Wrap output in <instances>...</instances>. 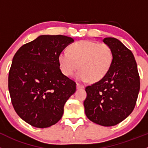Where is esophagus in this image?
Segmentation results:
<instances>
[{
    "mask_svg": "<svg viewBox=\"0 0 148 148\" xmlns=\"http://www.w3.org/2000/svg\"><path fill=\"white\" fill-rule=\"evenodd\" d=\"M77 89H82V88H84V85H82V84H79V83H77Z\"/></svg>",
    "mask_w": 148,
    "mask_h": 148,
    "instance_id": "1",
    "label": "esophagus"
}]
</instances>
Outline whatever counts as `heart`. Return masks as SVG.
I'll list each match as a JSON object with an SVG mask.
<instances>
[{
    "instance_id": "heart-1",
    "label": "heart",
    "mask_w": 148,
    "mask_h": 148,
    "mask_svg": "<svg viewBox=\"0 0 148 148\" xmlns=\"http://www.w3.org/2000/svg\"><path fill=\"white\" fill-rule=\"evenodd\" d=\"M68 51L58 56L60 69L66 77L80 69L77 78L82 82L100 81L108 72L114 59L110 47L95 41H79L70 45Z\"/></svg>"
}]
</instances>
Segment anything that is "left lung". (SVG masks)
Instances as JSON below:
<instances>
[{
	"mask_svg": "<svg viewBox=\"0 0 148 148\" xmlns=\"http://www.w3.org/2000/svg\"><path fill=\"white\" fill-rule=\"evenodd\" d=\"M103 42L112 50V64L102 79L86 87L84 106L90 121L112 127L124 121L134 110L140 91V76L134 55L121 41L106 38Z\"/></svg>",
	"mask_w": 148,
	"mask_h": 148,
	"instance_id": "left-lung-1",
	"label": "left lung"
}]
</instances>
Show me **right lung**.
Returning a JSON list of instances; mask_svg holds the SVG:
<instances>
[{
  "mask_svg": "<svg viewBox=\"0 0 148 148\" xmlns=\"http://www.w3.org/2000/svg\"><path fill=\"white\" fill-rule=\"evenodd\" d=\"M74 42L64 35H40L24 44L13 58L8 74L11 103L18 116L34 127L46 128L62 117L76 83L62 74L58 56Z\"/></svg>",
  "mask_w": 148,
  "mask_h": 148,
  "instance_id": "right-lung-1",
  "label": "right lung"
}]
</instances>
